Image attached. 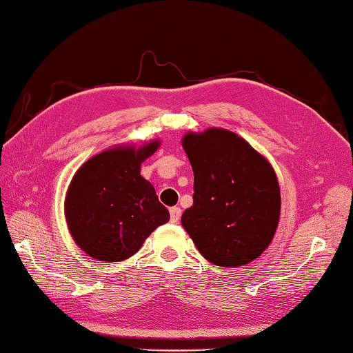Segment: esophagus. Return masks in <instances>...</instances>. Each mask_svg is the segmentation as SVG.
<instances>
[{
  "label": "esophagus",
  "instance_id": "34e87169",
  "mask_svg": "<svg viewBox=\"0 0 353 353\" xmlns=\"http://www.w3.org/2000/svg\"><path fill=\"white\" fill-rule=\"evenodd\" d=\"M181 217V209L180 208H170V221L172 223H176L178 220Z\"/></svg>",
  "mask_w": 353,
  "mask_h": 353
}]
</instances>
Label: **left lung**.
Here are the masks:
<instances>
[{
  "mask_svg": "<svg viewBox=\"0 0 353 353\" xmlns=\"http://www.w3.org/2000/svg\"><path fill=\"white\" fill-rule=\"evenodd\" d=\"M181 144L194 170V205L183 214V228L217 267L252 262L279 225L281 189L273 165L225 128L189 132Z\"/></svg>",
  "mask_w": 353,
  "mask_h": 353,
  "instance_id": "1",
  "label": "left lung"
}]
</instances>
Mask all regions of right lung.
I'll return each instance as SVG.
<instances>
[{"mask_svg":"<svg viewBox=\"0 0 353 353\" xmlns=\"http://www.w3.org/2000/svg\"><path fill=\"white\" fill-rule=\"evenodd\" d=\"M159 139L139 147L119 144L79 167L65 196V219L74 242L101 262H122L139 251L170 214L141 164L158 150Z\"/></svg>","mask_w":353,"mask_h":353,"instance_id":"add662e5","label":"right lung"}]
</instances>
